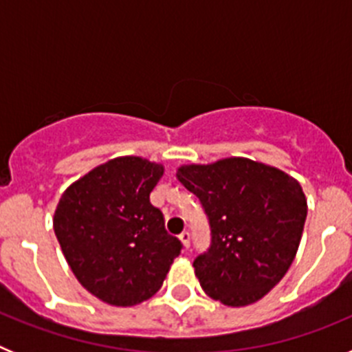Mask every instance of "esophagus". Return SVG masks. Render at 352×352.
Returning <instances> with one entry per match:
<instances>
[{"label":"esophagus","instance_id":"esophagus-1","mask_svg":"<svg viewBox=\"0 0 352 352\" xmlns=\"http://www.w3.org/2000/svg\"><path fill=\"white\" fill-rule=\"evenodd\" d=\"M179 239H182L183 247H185V248L190 247V232H188V231H183L182 234H179Z\"/></svg>","mask_w":352,"mask_h":352}]
</instances>
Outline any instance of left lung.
I'll return each instance as SVG.
<instances>
[{
  "label": "left lung",
  "mask_w": 352,
  "mask_h": 352,
  "mask_svg": "<svg viewBox=\"0 0 352 352\" xmlns=\"http://www.w3.org/2000/svg\"><path fill=\"white\" fill-rule=\"evenodd\" d=\"M176 178L210 219L211 247L194 261L208 296L247 307L284 278L307 219L303 188L284 170L243 157L188 164Z\"/></svg>",
  "instance_id": "obj_1"
}]
</instances>
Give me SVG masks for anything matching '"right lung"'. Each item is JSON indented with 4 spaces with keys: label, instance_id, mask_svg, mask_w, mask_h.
<instances>
[{
    "label": "right lung",
    "instance_id": "right-lung-1",
    "mask_svg": "<svg viewBox=\"0 0 352 352\" xmlns=\"http://www.w3.org/2000/svg\"><path fill=\"white\" fill-rule=\"evenodd\" d=\"M164 166L116 157L72 183L56 206V238L77 280L113 307H133L162 287L182 252L149 194Z\"/></svg>",
    "mask_w": 352,
    "mask_h": 352
}]
</instances>
